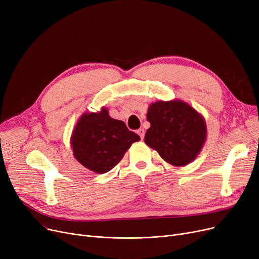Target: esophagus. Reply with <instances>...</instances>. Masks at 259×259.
Wrapping results in <instances>:
<instances>
[{
	"instance_id": "obj_1",
	"label": "esophagus",
	"mask_w": 259,
	"mask_h": 259,
	"mask_svg": "<svg viewBox=\"0 0 259 259\" xmlns=\"http://www.w3.org/2000/svg\"><path fill=\"white\" fill-rule=\"evenodd\" d=\"M138 134L140 135L141 139L143 140V139H144V137H145V130H144L143 128H140V129L138 130Z\"/></svg>"
}]
</instances>
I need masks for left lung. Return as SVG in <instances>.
<instances>
[{"instance_id": "8db88e82", "label": "left lung", "mask_w": 259, "mask_h": 259, "mask_svg": "<svg viewBox=\"0 0 259 259\" xmlns=\"http://www.w3.org/2000/svg\"><path fill=\"white\" fill-rule=\"evenodd\" d=\"M150 122L145 143L174 166L191 162L206 141V122L199 113L181 101L156 102L149 106Z\"/></svg>"}]
</instances>
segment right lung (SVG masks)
<instances>
[{"label": "right lung", "mask_w": 259, "mask_h": 259, "mask_svg": "<svg viewBox=\"0 0 259 259\" xmlns=\"http://www.w3.org/2000/svg\"><path fill=\"white\" fill-rule=\"evenodd\" d=\"M141 138L124 121L110 117L106 108L86 113L73 130L71 146L75 158L91 171L106 173L116 166L130 146Z\"/></svg>", "instance_id": "right-lung-1"}]
</instances>
